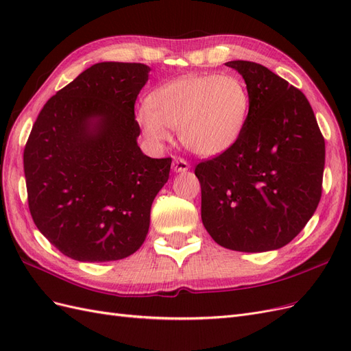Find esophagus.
Segmentation results:
<instances>
[{
	"label": "esophagus",
	"instance_id": "1",
	"mask_svg": "<svg viewBox=\"0 0 351 351\" xmlns=\"http://www.w3.org/2000/svg\"><path fill=\"white\" fill-rule=\"evenodd\" d=\"M173 169H174V173H186L189 169V162L183 158H174Z\"/></svg>",
	"mask_w": 351,
	"mask_h": 351
}]
</instances>
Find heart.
<instances>
[{"mask_svg":"<svg viewBox=\"0 0 351 351\" xmlns=\"http://www.w3.org/2000/svg\"><path fill=\"white\" fill-rule=\"evenodd\" d=\"M249 108L247 84L236 74H187L154 90L136 119L149 142H168L171 127L186 149L214 158L239 141Z\"/></svg>","mask_w":351,"mask_h":351,"instance_id":"b5f03b06","label":"heart"}]
</instances>
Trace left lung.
<instances>
[{
	"instance_id": "1",
	"label": "left lung",
	"mask_w": 351,
	"mask_h": 351,
	"mask_svg": "<svg viewBox=\"0 0 351 351\" xmlns=\"http://www.w3.org/2000/svg\"><path fill=\"white\" fill-rule=\"evenodd\" d=\"M250 92L239 141L196 165L202 222L219 246L268 252L289 244L322 193L325 141L302 90L252 61H228Z\"/></svg>"
}]
</instances>
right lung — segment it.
<instances>
[{
  "instance_id": "1",
  "label": "right lung",
  "mask_w": 351,
  "mask_h": 351,
  "mask_svg": "<svg viewBox=\"0 0 351 351\" xmlns=\"http://www.w3.org/2000/svg\"><path fill=\"white\" fill-rule=\"evenodd\" d=\"M151 69L98 62L48 99L32 127L23 167L30 215L79 262L130 256L149 231L151 206L171 158L146 156L136 98Z\"/></svg>"
}]
</instances>
